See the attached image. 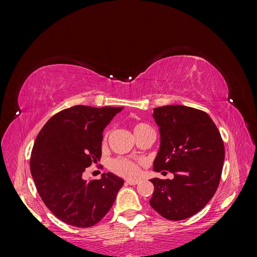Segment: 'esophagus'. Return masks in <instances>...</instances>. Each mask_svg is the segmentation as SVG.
<instances>
[{"label": "esophagus", "instance_id": "34e87169", "mask_svg": "<svg viewBox=\"0 0 257 257\" xmlns=\"http://www.w3.org/2000/svg\"><path fill=\"white\" fill-rule=\"evenodd\" d=\"M126 183L130 185H136L139 183V180H127Z\"/></svg>", "mask_w": 257, "mask_h": 257}]
</instances>
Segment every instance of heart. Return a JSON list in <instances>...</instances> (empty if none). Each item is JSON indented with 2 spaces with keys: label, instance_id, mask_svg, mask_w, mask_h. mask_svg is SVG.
Returning <instances> with one entry per match:
<instances>
[{
  "label": "heart",
  "instance_id": "b5f03b06",
  "mask_svg": "<svg viewBox=\"0 0 257 257\" xmlns=\"http://www.w3.org/2000/svg\"><path fill=\"white\" fill-rule=\"evenodd\" d=\"M147 127L149 126L145 123H137L134 125V133L136 134L138 132H141ZM107 136H108V132H106L104 138L106 139ZM109 168L116 175L122 176L124 178H136L139 175V162L130 160L126 158L113 159L110 162Z\"/></svg>",
  "mask_w": 257,
  "mask_h": 257
}]
</instances>
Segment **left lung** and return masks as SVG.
Instances as JSON below:
<instances>
[{
  "instance_id": "8db88e82",
  "label": "left lung",
  "mask_w": 257,
  "mask_h": 257,
  "mask_svg": "<svg viewBox=\"0 0 257 257\" xmlns=\"http://www.w3.org/2000/svg\"><path fill=\"white\" fill-rule=\"evenodd\" d=\"M161 146L155 172L168 170L174 179L153 178L150 206L163 217L181 221L196 214L219 186L225 158L224 143L205 111L181 105L154 108Z\"/></svg>"
}]
</instances>
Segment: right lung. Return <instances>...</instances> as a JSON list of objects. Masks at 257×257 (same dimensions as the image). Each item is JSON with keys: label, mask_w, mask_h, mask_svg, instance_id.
Wrapping results in <instances>:
<instances>
[{"label": "right lung", "mask_w": 257, "mask_h": 257, "mask_svg": "<svg viewBox=\"0 0 257 257\" xmlns=\"http://www.w3.org/2000/svg\"><path fill=\"white\" fill-rule=\"evenodd\" d=\"M123 107L73 106L54 114L38 133L30 169L44 204L76 227L98 223L112 207L123 179L111 173L87 181L83 173L102 157L103 131Z\"/></svg>", "instance_id": "right-lung-1"}]
</instances>
